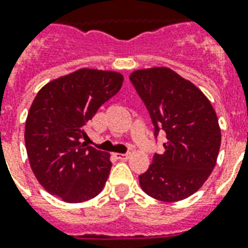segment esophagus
I'll list each match as a JSON object with an SVG mask.
<instances>
[{
  "label": "esophagus",
  "instance_id": "esophagus-1",
  "mask_svg": "<svg viewBox=\"0 0 248 248\" xmlns=\"http://www.w3.org/2000/svg\"><path fill=\"white\" fill-rule=\"evenodd\" d=\"M114 156L119 160H126L129 157V154H114Z\"/></svg>",
  "mask_w": 248,
  "mask_h": 248
}]
</instances>
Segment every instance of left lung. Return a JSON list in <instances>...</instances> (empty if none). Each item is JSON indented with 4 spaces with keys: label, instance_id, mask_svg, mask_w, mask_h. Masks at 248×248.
Returning <instances> with one entry per match:
<instances>
[{
    "label": "left lung",
    "instance_id": "8db88e82",
    "mask_svg": "<svg viewBox=\"0 0 248 248\" xmlns=\"http://www.w3.org/2000/svg\"><path fill=\"white\" fill-rule=\"evenodd\" d=\"M130 81L147 108L155 137L167 135L164 154H155L139 176L154 199L175 202L202 186L217 161L221 130L212 104L199 88L166 67L139 69Z\"/></svg>",
    "mask_w": 248,
    "mask_h": 248
}]
</instances>
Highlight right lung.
I'll use <instances>...</instances> for the list:
<instances>
[{"label":"right lung","mask_w":248,"mask_h":248,"mask_svg":"<svg viewBox=\"0 0 248 248\" xmlns=\"http://www.w3.org/2000/svg\"><path fill=\"white\" fill-rule=\"evenodd\" d=\"M122 82L118 72L82 68L38 92L27 114L25 143L31 170L48 193L78 203L102 190L110 155L81 139L87 137L88 121L118 93Z\"/></svg>","instance_id":"obj_1"}]
</instances>
